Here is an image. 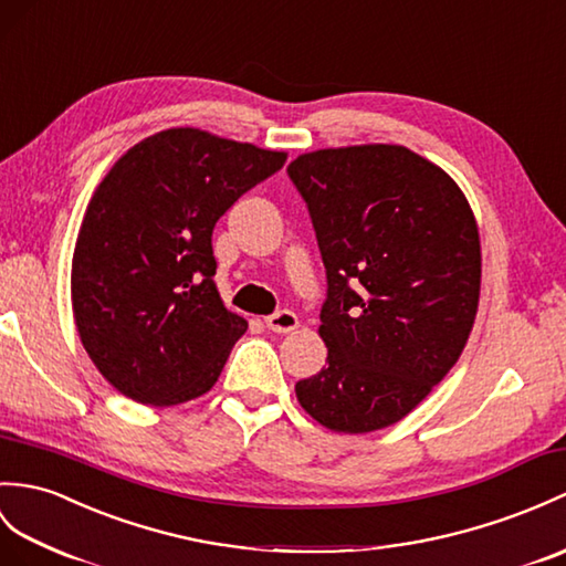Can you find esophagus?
Listing matches in <instances>:
<instances>
[{"label":"esophagus","instance_id":"1","mask_svg":"<svg viewBox=\"0 0 566 566\" xmlns=\"http://www.w3.org/2000/svg\"><path fill=\"white\" fill-rule=\"evenodd\" d=\"M265 325L270 327L272 333H277V335L292 333V331H296V327H298V315H296L294 311H286V308H284V311H277V313L268 315Z\"/></svg>","mask_w":566,"mask_h":566}]
</instances>
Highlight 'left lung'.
Listing matches in <instances>:
<instances>
[{
	"label": "left lung",
	"instance_id": "left-lung-1",
	"mask_svg": "<svg viewBox=\"0 0 566 566\" xmlns=\"http://www.w3.org/2000/svg\"><path fill=\"white\" fill-rule=\"evenodd\" d=\"M286 174L327 274V366L296 398L333 431L396 424L453 369L475 323V214L446 170L398 144L301 154Z\"/></svg>",
	"mask_w": 566,
	"mask_h": 566
}]
</instances>
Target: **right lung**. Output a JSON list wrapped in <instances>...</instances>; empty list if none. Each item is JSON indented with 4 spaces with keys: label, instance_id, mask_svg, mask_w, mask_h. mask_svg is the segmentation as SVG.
Here are the masks:
<instances>
[{
    "label": "right lung",
    "instance_id": "right-lung-1",
    "mask_svg": "<svg viewBox=\"0 0 566 566\" xmlns=\"http://www.w3.org/2000/svg\"><path fill=\"white\" fill-rule=\"evenodd\" d=\"M195 127L127 149L86 207L72 258V311L96 369L142 405H180L217 384L248 323L217 292L219 217L284 166Z\"/></svg>",
    "mask_w": 566,
    "mask_h": 566
}]
</instances>
